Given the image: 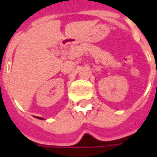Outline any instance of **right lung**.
Instances as JSON below:
<instances>
[{
    "label": "right lung",
    "instance_id": "right-lung-1",
    "mask_svg": "<svg viewBox=\"0 0 157 157\" xmlns=\"http://www.w3.org/2000/svg\"><path fill=\"white\" fill-rule=\"evenodd\" d=\"M36 118H39V119H41V120H42V119H44V118H40V117H36Z\"/></svg>",
    "mask_w": 157,
    "mask_h": 157
}]
</instances>
